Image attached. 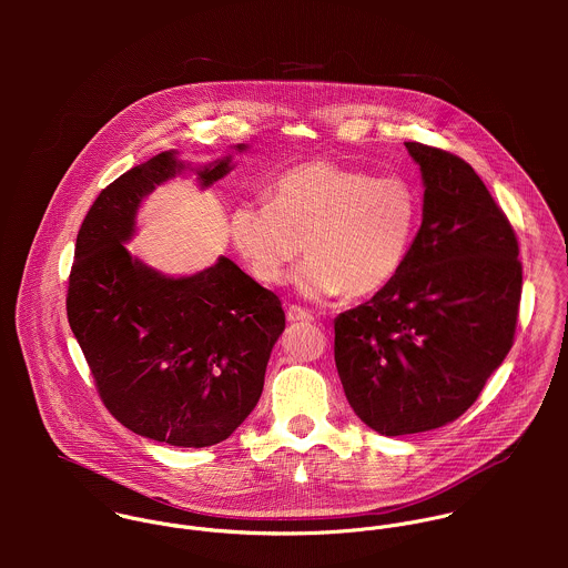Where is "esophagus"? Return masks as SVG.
<instances>
[{
  "instance_id": "obj_1",
  "label": "esophagus",
  "mask_w": 568,
  "mask_h": 568,
  "mask_svg": "<svg viewBox=\"0 0 568 568\" xmlns=\"http://www.w3.org/2000/svg\"><path fill=\"white\" fill-rule=\"evenodd\" d=\"M286 320L295 324V322H313L315 317L311 315V311H306L302 306H288L286 308Z\"/></svg>"
}]
</instances>
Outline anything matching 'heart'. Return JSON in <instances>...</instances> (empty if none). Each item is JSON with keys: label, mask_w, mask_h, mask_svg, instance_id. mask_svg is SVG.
I'll return each mask as SVG.
<instances>
[{"label": "heart", "mask_w": 568, "mask_h": 568, "mask_svg": "<svg viewBox=\"0 0 568 568\" xmlns=\"http://www.w3.org/2000/svg\"><path fill=\"white\" fill-rule=\"evenodd\" d=\"M422 216L417 187L400 174L374 176L327 160L300 163L268 187V201L230 212V239L266 286L295 275L306 297H363L385 288L405 266Z\"/></svg>", "instance_id": "b5f03b06"}]
</instances>
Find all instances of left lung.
I'll list each match as a JSON object with an SVG mask.
<instances>
[{
	"instance_id": "left-lung-1",
	"label": "left lung",
	"mask_w": 568,
	"mask_h": 568,
	"mask_svg": "<svg viewBox=\"0 0 568 568\" xmlns=\"http://www.w3.org/2000/svg\"><path fill=\"white\" fill-rule=\"evenodd\" d=\"M424 179L403 271L334 320V363L354 413L381 435L466 413L514 345L523 264L511 223L462 158L405 142Z\"/></svg>"
}]
</instances>
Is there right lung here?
<instances>
[{"label": "right lung", "mask_w": 568, "mask_h": 568, "mask_svg": "<svg viewBox=\"0 0 568 568\" xmlns=\"http://www.w3.org/2000/svg\"><path fill=\"white\" fill-rule=\"evenodd\" d=\"M230 162L196 170L201 185L225 176ZM181 170L165 151L98 194L77 239L68 320L100 400L120 424L203 448L227 439L257 405L284 311L230 257L190 277H165L131 257L124 243L142 199Z\"/></svg>", "instance_id": "obj_1"}]
</instances>
